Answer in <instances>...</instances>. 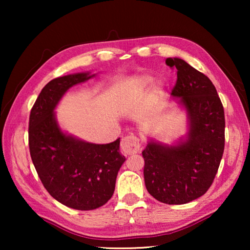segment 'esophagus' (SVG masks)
Wrapping results in <instances>:
<instances>
[{"mask_svg": "<svg viewBox=\"0 0 250 250\" xmlns=\"http://www.w3.org/2000/svg\"><path fill=\"white\" fill-rule=\"evenodd\" d=\"M121 150L126 155L135 154L138 153L139 150H140L141 143L140 140L134 135H126L121 140Z\"/></svg>", "mask_w": 250, "mask_h": 250, "instance_id": "34e87169", "label": "esophagus"}]
</instances>
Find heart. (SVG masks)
<instances>
[{
  "label": "heart",
  "mask_w": 250,
  "mask_h": 250,
  "mask_svg": "<svg viewBox=\"0 0 250 250\" xmlns=\"http://www.w3.org/2000/svg\"><path fill=\"white\" fill-rule=\"evenodd\" d=\"M153 82L154 77L149 74L138 75L135 77L131 78L129 82H126L124 89L125 99L126 103L130 104L137 101L143 95V92L153 83ZM162 92L163 88L161 84H156L153 88V96L159 97L160 95H162Z\"/></svg>",
  "instance_id": "1"
}]
</instances>
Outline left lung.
I'll return each mask as SVG.
<instances>
[{"label": "left lung", "instance_id": "left-lung-1", "mask_svg": "<svg viewBox=\"0 0 250 250\" xmlns=\"http://www.w3.org/2000/svg\"><path fill=\"white\" fill-rule=\"evenodd\" d=\"M177 69L172 97L188 117V133L172 145L150 139L142 152L146 188L159 202L181 205L201 197L216 175L225 146V116L209 78L183 59L167 58Z\"/></svg>", "mask_w": 250, "mask_h": 250}]
</instances>
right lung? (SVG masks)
<instances>
[{"instance_id":"add662e5","label":"right lung","mask_w":250,"mask_h":250,"mask_svg":"<svg viewBox=\"0 0 250 250\" xmlns=\"http://www.w3.org/2000/svg\"><path fill=\"white\" fill-rule=\"evenodd\" d=\"M95 76L86 71L50 80L29 115V153L42 183L55 200L80 210L96 209L111 198L125 161L120 138L96 145L64 132L58 125L55 109L62 96Z\"/></svg>"}]
</instances>
